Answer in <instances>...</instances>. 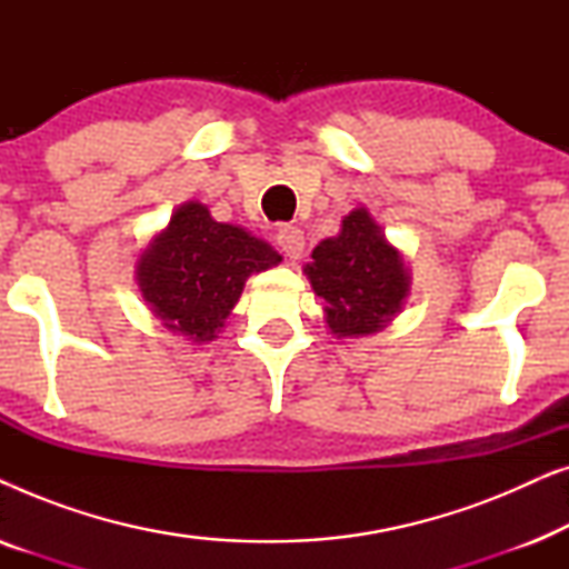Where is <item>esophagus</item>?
<instances>
[{
  "instance_id": "1",
  "label": "esophagus",
  "mask_w": 569,
  "mask_h": 569,
  "mask_svg": "<svg viewBox=\"0 0 569 569\" xmlns=\"http://www.w3.org/2000/svg\"><path fill=\"white\" fill-rule=\"evenodd\" d=\"M277 243L284 251L287 259H292V261H298L302 251H306V236H302L300 228H292V224H284V228H279Z\"/></svg>"
}]
</instances>
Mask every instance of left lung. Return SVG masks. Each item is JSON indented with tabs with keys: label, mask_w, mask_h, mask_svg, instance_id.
<instances>
[{
	"label": "left lung",
	"mask_w": 569,
	"mask_h": 569,
	"mask_svg": "<svg viewBox=\"0 0 569 569\" xmlns=\"http://www.w3.org/2000/svg\"><path fill=\"white\" fill-rule=\"evenodd\" d=\"M302 267L310 287L323 298V318L331 337L360 339L383 331L411 292L403 253L370 214L357 207L341 220L339 236L313 248Z\"/></svg>",
	"instance_id": "obj_1"
}]
</instances>
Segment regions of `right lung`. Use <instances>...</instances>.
<instances>
[{"mask_svg": "<svg viewBox=\"0 0 569 569\" xmlns=\"http://www.w3.org/2000/svg\"><path fill=\"white\" fill-rule=\"evenodd\" d=\"M282 261L267 240L217 222L201 201H183L137 259L144 306L168 331L204 345L217 339L246 279Z\"/></svg>", "mask_w": 569, "mask_h": 569, "instance_id": "add662e5", "label": "right lung"}]
</instances>
